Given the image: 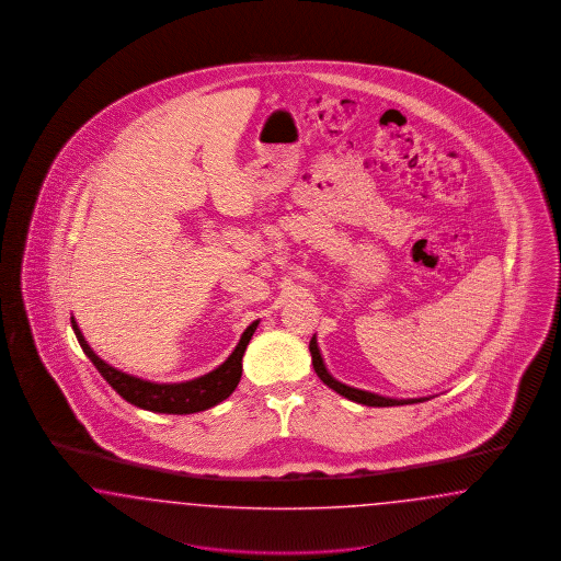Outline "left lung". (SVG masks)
<instances>
[{
	"label": "left lung",
	"mask_w": 561,
	"mask_h": 561,
	"mask_svg": "<svg viewBox=\"0 0 561 561\" xmlns=\"http://www.w3.org/2000/svg\"><path fill=\"white\" fill-rule=\"evenodd\" d=\"M309 351H311L314 374L319 376V380L323 381L325 386H330L332 390H336L337 394H342V397L348 399V401L367 404V407H399V404L424 403V401L432 399V397H420V399H390V397H381V394L369 392V390H360V388L346 386V383L337 381L336 378L328 371L325 360L321 357V351H319V344H317V336H314V334L313 337H311V342H309Z\"/></svg>",
	"instance_id": "8db88e82"
}]
</instances>
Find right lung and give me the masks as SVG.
<instances>
[{"mask_svg":"<svg viewBox=\"0 0 561 561\" xmlns=\"http://www.w3.org/2000/svg\"><path fill=\"white\" fill-rule=\"evenodd\" d=\"M70 323L83 353L90 357L95 369L102 374V378L108 381L127 403L152 413H167V415H190V413L206 411L225 401L238 388V381L242 378V357L247 353L250 337L259 328V319L252 321L240 337L238 346L233 348V353L213 371L194 380L158 383V381L141 380L137 376L125 374L113 367L111 363L100 359L88 344L85 336L81 334L75 317H70Z\"/></svg>","mask_w":561,"mask_h":561,"instance_id":"right-lung-1","label":"right lung"}]
</instances>
